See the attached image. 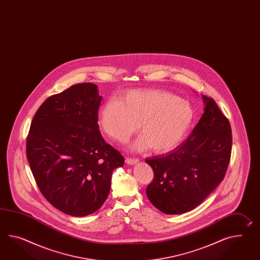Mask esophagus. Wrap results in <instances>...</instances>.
I'll list each match as a JSON object with an SVG mask.
<instances>
[{"mask_svg":"<svg viewBox=\"0 0 260 260\" xmlns=\"http://www.w3.org/2000/svg\"><path fill=\"white\" fill-rule=\"evenodd\" d=\"M125 161H126V164H127V165H135V164H137V162L139 161V159L135 158H127Z\"/></svg>","mask_w":260,"mask_h":260,"instance_id":"1","label":"esophagus"}]
</instances>
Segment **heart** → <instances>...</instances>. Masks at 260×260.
Masks as SVG:
<instances>
[{
    "label": "heart",
    "mask_w": 260,
    "mask_h": 260,
    "mask_svg": "<svg viewBox=\"0 0 260 260\" xmlns=\"http://www.w3.org/2000/svg\"><path fill=\"white\" fill-rule=\"evenodd\" d=\"M193 119L190 104L178 95L158 89H135L122 101L109 100L101 110V125L110 138L124 143L139 129L143 134L133 144L135 150L151 147L162 154L183 140Z\"/></svg>",
    "instance_id": "obj_1"
}]
</instances>
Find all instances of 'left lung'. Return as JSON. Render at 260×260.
<instances>
[{
    "mask_svg": "<svg viewBox=\"0 0 260 260\" xmlns=\"http://www.w3.org/2000/svg\"><path fill=\"white\" fill-rule=\"evenodd\" d=\"M203 100L205 113L187 140L165 155L146 159L154 172L146 196L165 214L197 208L222 182L228 170L230 123L212 98L203 95Z\"/></svg>",
    "mask_w": 260,
    "mask_h": 260,
    "instance_id": "8db88e82",
    "label": "left lung"
}]
</instances>
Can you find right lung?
Segmentation results:
<instances>
[{"instance_id":"obj_1","label":"right lung","mask_w":260,"mask_h":260,"mask_svg":"<svg viewBox=\"0 0 260 260\" xmlns=\"http://www.w3.org/2000/svg\"><path fill=\"white\" fill-rule=\"evenodd\" d=\"M101 102L95 84H74L41 104L27 135L26 155L38 189L68 215L83 217L100 209L112 173L124 165L99 129Z\"/></svg>"}]
</instances>
